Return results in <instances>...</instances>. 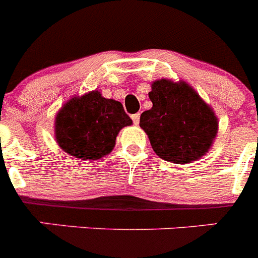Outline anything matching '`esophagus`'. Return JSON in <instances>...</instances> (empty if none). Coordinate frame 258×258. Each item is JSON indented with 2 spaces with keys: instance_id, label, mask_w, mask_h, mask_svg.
<instances>
[{
  "instance_id": "esophagus-1",
  "label": "esophagus",
  "mask_w": 258,
  "mask_h": 258,
  "mask_svg": "<svg viewBox=\"0 0 258 258\" xmlns=\"http://www.w3.org/2000/svg\"><path fill=\"white\" fill-rule=\"evenodd\" d=\"M132 120H133L134 124H138L140 122V113H134V115H132Z\"/></svg>"
}]
</instances>
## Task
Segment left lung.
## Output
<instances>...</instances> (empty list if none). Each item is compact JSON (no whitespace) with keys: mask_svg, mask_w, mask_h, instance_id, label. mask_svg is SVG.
Wrapping results in <instances>:
<instances>
[{"mask_svg":"<svg viewBox=\"0 0 258 258\" xmlns=\"http://www.w3.org/2000/svg\"><path fill=\"white\" fill-rule=\"evenodd\" d=\"M152 108L140 125L161 159L186 164L207 154L217 134V117L186 83L157 80L149 93Z\"/></svg>","mask_w":258,"mask_h":258,"instance_id":"obj_1","label":"left lung"}]
</instances>
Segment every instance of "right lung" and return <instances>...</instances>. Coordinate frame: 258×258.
Here are the masks:
<instances>
[{
	"label": "right lung",
	"instance_id": "right-lung-1",
	"mask_svg": "<svg viewBox=\"0 0 258 258\" xmlns=\"http://www.w3.org/2000/svg\"><path fill=\"white\" fill-rule=\"evenodd\" d=\"M132 125L120 102L99 92L72 98L55 118V137L67 154L83 160H97L109 154L120 129Z\"/></svg>",
	"mask_w": 258,
	"mask_h": 258
}]
</instances>
